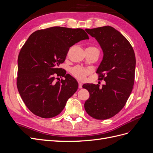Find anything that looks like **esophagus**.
Wrapping results in <instances>:
<instances>
[{
    "instance_id": "1",
    "label": "esophagus",
    "mask_w": 153,
    "mask_h": 153,
    "mask_svg": "<svg viewBox=\"0 0 153 153\" xmlns=\"http://www.w3.org/2000/svg\"><path fill=\"white\" fill-rule=\"evenodd\" d=\"M78 88H79V89H82V83H80V82L78 83Z\"/></svg>"
}]
</instances>
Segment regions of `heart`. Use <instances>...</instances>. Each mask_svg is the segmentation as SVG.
<instances>
[{
  "instance_id": "obj_1",
  "label": "heart",
  "mask_w": 153,
  "mask_h": 153,
  "mask_svg": "<svg viewBox=\"0 0 153 153\" xmlns=\"http://www.w3.org/2000/svg\"><path fill=\"white\" fill-rule=\"evenodd\" d=\"M87 48L98 50L96 47H89ZM71 73L74 76L78 78V80H84L86 76L90 73V70L88 69L82 68L81 66H75L71 69Z\"/></svg>"
}]
</instances>
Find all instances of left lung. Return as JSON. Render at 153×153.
Listing matches in <instances>:
<instances>
[{
	"instance_id": "left-lung-1",
	"label": "left lung",
	"mask_w": 153,
	"mask_h": 153,
	"mask_svg": "<svg viewBox=\"0 0 153 153\" xmlns=\"http://www.w3.org/2000/svg\"><path fill=\"white\" fill-rule=\"evenodd\" d=\"M98 41L103 58L97 69L98 80L106 84H86L82 86L89 92L84 104L86 112L92 118L105 120L121 111L133 89L136 59L132 46L128 39L110 26L85 29Z\"/></svg>"
}]
</instances>
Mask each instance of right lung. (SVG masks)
Returning a JSON list of instances; mask_svg holds the SVG:
<instances>
[{"label":"right lung","mask_w":153,"mask_h":153,"mask_svg":"<svg viewBox=\"0 0 153 153\" xmlns=\"http://www.w3.org/2000/svg\"><path fill=\"white\" fill-rule=\"evenodd\" d=\"M88 39L84 30L62 27L36 30L29 37L18 55L16 85L32 113L47 119L62 112L78 84L59 65L65 61L69 48ZM59 76L65 79L55 82Z\"/></svg>","instance_id":"right-lung-1"}]
</instances>
